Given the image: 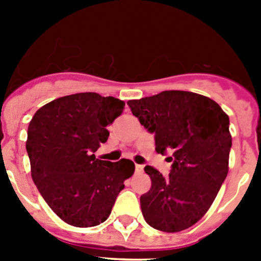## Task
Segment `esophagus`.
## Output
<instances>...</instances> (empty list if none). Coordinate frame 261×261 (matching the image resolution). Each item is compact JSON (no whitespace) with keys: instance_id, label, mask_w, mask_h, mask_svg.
<instances>
[{"instance_id":"34e87169","label":"esophagus","mask_w":261,"mask_h":261,"mask_svg":"<svg viewBox=\"0 0 261 261\" xmlns=\"http://www.w3.org/2000/svg\"><path fill=\"white\" fill-rule=\"evenodd\" d=\"M142 171H144V166L136 165V172H142Z\"/></svg>"}]
</instances>
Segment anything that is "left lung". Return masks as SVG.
I'll use <instances>...</instances> for the list:
<instances>
[{"mask_svg":"<svg viewBox=\"0 0 261 261\" xmlns=\"http://www.w3.org/2000/svg\"><path fill=\"white\" fill-rule=\"evenodd\" d=\"M132 114L154 133L156 153L171 151L167 177L151 166L149 192L140 197L144 218L165 232L186 230L201 220L229 172V116L211 98L170 90L129 100Z\"/></svg>","mask_w":261,"mask_h":261,"instance_id":"8db88e82","label":"left lung"}]
</instances>
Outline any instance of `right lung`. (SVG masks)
Instances as JSON below:
<instances>
[{
  "label": "right lung",
  "instance_id": "obj_1",
  "mask_svg": "<svg viewBox=\"0 0 261 261\" xmlns=\"http://www.w3.org/2000/svg\"><path fill=\"white\" fill-rule=\"evenodd\" d=\"M124 106L114 96L73 94L39 108L30 121L26 149L32 180L49 208L69 225L105 222L124 180L135 172L129 159L108 162L94 154L107 141V125Z\"/></svg>",
  "mask_w": 261,
  "mask_h": 261
}]
</instances>
